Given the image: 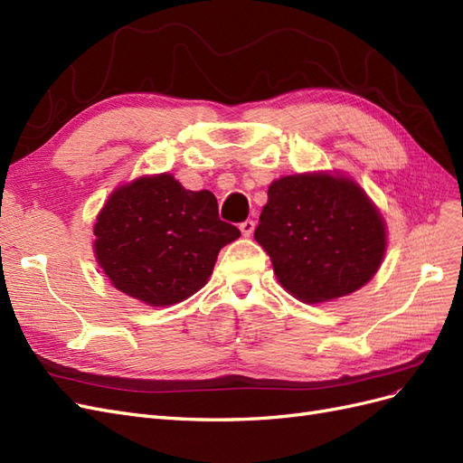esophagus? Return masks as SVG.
Here are the masks:
<instances>
[{
  "instance_id": "34e87169",
  "label": "esophagus",
  "mask_w": 463,
  "mask_h": 463,
  "mask_svg": "<svg viewBox=\"0 0 463 463\" xmlns=\"http://www.w3.org/2000/svg\"><path fill=\"white\" fill-rule=\"evenodd\" d=\"M240 230H241L243 237H250V235H253V232H255V222L253 220H245L241 226H240Z\"/></svg>"
}]
</instances>
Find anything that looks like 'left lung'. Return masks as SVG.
Wrapping results in <instances>:
<instances>
[{"mask_svg":"<svg viewBox=\"0 0 463 463\" xmlns=\"http://www.w3.org/2000/svg\"><path fill=\"white\" fill-rule=\"evenodd\" d=\"M255 240L286 291L325 303L357 291L381 269L386 223L352 177L296 174L270 184Z\"/></svg>","mask_w":463,"mask_h":463,"instance_id":"8db88e82","label":"left lung"}]
</instances>
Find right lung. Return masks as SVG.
I'll use <instances>...</instances> for the list:
<instances>
[{"instance_id": "obj_1", "label": "right lung", "mask_w": 463, "mask_h": 463, "mask_svg": "<svg viewBox=\"0 0 463 463\" xmlns=\"http://www.w3.org/2000/svg\"><path fill=\"white\" fill-rule=\"evenodd\" d=\"M241 232L218 216L210 191H189L172 174L143 175L109 194L94 222V257L125 296L150 307L197 293L220 249Z\"/></svg>"}]
</instances>
